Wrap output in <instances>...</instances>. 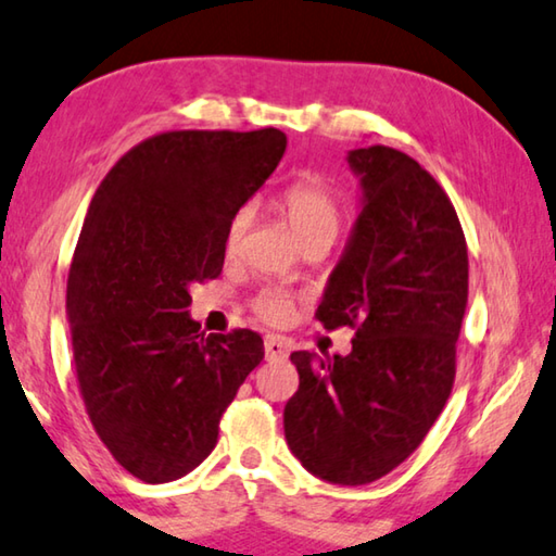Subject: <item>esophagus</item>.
Listing matches in <instances>:
<instances>
[{
    "mask_svg": "<svg viewBox=\"0 0 556 556\" xmlns=\"http://www.w3.org/2000/svg\"><path fill=\"white\" fill-rule=\"evenodd\" d=\"M263 349H266V358H270V362H286L288 358V344L286 339L280 337H266V342H263Z\"/></svg>",
    "mask_w": 556,
    "mask_h": 556,
    "instance_id": "34e87169",
    "label": "esophagus"
}]
</instances>
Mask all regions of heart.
Returning a JSON list of instances; mask_svg holds the SVG:
<instances>
[{"label":"heart","instance_id":"heart-1","mask_svg":"<svg viewBox=\"0 0 556 556\" xmlns=\"http://www.w3.org/2000/svg\"><path fill=\"white\" fill-rule=\"evenodd\" d=\"M276 210L288 219L303 247L307 243H327L332 247L339 229L344 224V204L337 190L319 175H303V178L286 185L276 194ZM251 224V210L239 207L224 227L222 247L229 258L241 251L243 237ZM251 309L258 319L268 325H286L295 309V298L286 290L266 288L251 300Z\"/></svg>","mask_w":556,"mask_h":556}]
</instances>
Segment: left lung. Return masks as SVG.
Wrapping results in <instances>:
<instances>
[{
	"label": "left lung",
	"mask_w": 556,
	"mask_h": 556,
	"mask_svg": "<svg viewBox=\"0 0 556 556\" xmlns=\"http://www.w3.org/2000/svg\"><path fill=\"white\" fill-rule=\"evenodd\" d=\"M349 165L364 207L315 317L356 329L352 354L290 356L300 386L283 425L309 473L364 485L422 444L452 393L469 253L452 200L410 155L368 146Z\"/></svg>",
	"instance_id": "1"
}]
</instances>
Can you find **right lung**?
I'll use <instances>...</instances> for the list:
<instances>
[{
	"label": "right lung",
	"instance_id": "1",
	"mask_svg": "<svg viewBox=\"0 0 556 556\" xmlns=\"http://www.w3.org/2000/svg\"><path fill=\"white\" fill-rule=\"evenodd\" d=\"M286 143L273 126L155 134L114 163L87 210L65 300L77 388L102 444L146 483L207 459L261 364L258 332H200L190 288L222 273L224 227Z\"/></svg>",
	"mask_w": 556,
	"mask_h": 556
}]
</instances>
